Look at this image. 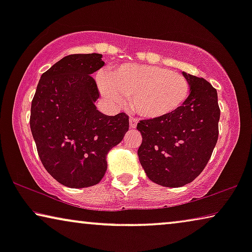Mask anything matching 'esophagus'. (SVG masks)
I'll return each instance as SVG.
<instances>
[{"label": "esophagus", "mask_w": 252, "mask_h": 252, "mask_svg": "<svg viewBox=\"0 0 252 252\" xmlns=\"http://www.w3.org/2000/svg\"><path fill=\"white\" fill-rule=\"evenodd\" d=\"M136 125H137V120L132 117V118L129 119V127L130 128H135Z\"/></svg>", "instance_id": "1"}]
</instances>
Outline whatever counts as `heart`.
<instances>
[{"instance_id": "1", "label": "heart", "mask_w": 252, "mask_h": 252, "mask_svg": "<svg viewBox=\"0 0 252 252\" xmlns=\"http://www.w3.org/2000/svg\"><path fill=\"white\" fill-rule=\"evenodd\" d=\"M102 94L122 106L132 98L136 113L147 119L170 115L184 104L189 95L185 77L159 66L126 64L99 78Z\"/></svg>"}]
</instances>
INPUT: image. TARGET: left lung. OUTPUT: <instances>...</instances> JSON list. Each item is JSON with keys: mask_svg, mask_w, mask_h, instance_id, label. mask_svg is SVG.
Returning a JSON list of instances; mask_svg holds the SVG:
<instances>
[{"mask_svg": "<svg viewBox=\"0 0 252 252\" xmlns=\"http://www.w3.org/2000/svg\"><path fill=\"white\" fill-rule=\"evenodd\" d=\"M190 87L184 104L170 115L140 120L137 150L148 178L164 187L190 184L201 174L218 141V95L203 78L182 72Z\"/></svg>", "mask_w": 252, "mask_h": 252, "instance_id": "obj_1", "label": "left lung"}]
</instances>
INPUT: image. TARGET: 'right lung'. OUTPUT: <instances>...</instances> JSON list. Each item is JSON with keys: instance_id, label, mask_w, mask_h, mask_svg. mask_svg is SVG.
Returning <instances> with one entry per match:
<instances>
[{"instance_id": "right-lung-1", "label": "right lung", "mask_w": 252, "mask_h": 252, "mask_svg": "<svg viewBox=\"0 0 252 252\" xmlns=\"http://www.w3.org/2000/svg\"><path fill=\"white\" fill-rule=\"evenodd\" d=\"M104 62L101 54L68 55L41 75L31 106L30 126L48 173L70 188L97 185L104 177L106 155L128 130L126 113L106 116L91 74Z\"/></svg>"}]
</instances>
